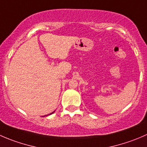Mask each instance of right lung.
Listing matches in <instances>:
<instances>
[{"label": "right lung", "instance_id": "right-lung-1", "mask_svg": "<svg viewBox=\"0 0 147 147\" xmlns=\"http://www.w3.org/2000/svg\"><path fill=\"white\" fill-rule=\"evenodd\" d=\"M54 112H55V111H54ZM54 112H52V113H50V114H52V113H53ZM50 114H49V115H50ZM47 116H48V115H47Z\"/></svg>", "mask_w": 147, "mask_h": 147}]
</instances>
